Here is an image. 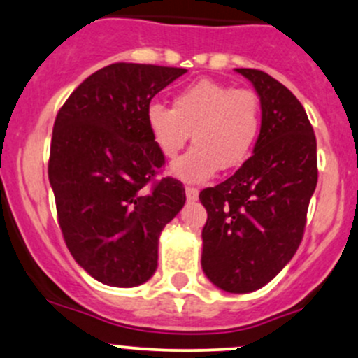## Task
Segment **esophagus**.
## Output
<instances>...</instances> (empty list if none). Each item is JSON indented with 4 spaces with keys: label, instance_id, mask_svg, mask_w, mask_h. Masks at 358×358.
<instances>
[{
    "label": "esophagus",
    "instance_id": "1",
    "mask_svg": "<svg viewBox=\"0 0 358 358\" xmlns=\"http://www.w3.org/2000/svg\"><path fill=\"white\" fill-rule=\"evenodd\" d=\"M198 194L199 191L196 189V187H191V186L186 187V198L189 199V201H196V199H198Z\"/></svg>",
    "mask_w": 358,
    "mask_h": 358
}]
</instances>
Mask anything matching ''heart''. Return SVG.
I'll use <instances>...</instances> for the list:
<instances>
[{"instance_id":"b5f03b06","label":"heart","mask_w":358,"mask_h":358,"mask_svg":"<svg viewBox=\"0 0 358 358\" xmlns=\"http://www.w3.org/2000/svg\"><path fill=\"white\" fill-rule=\"evenodd\" d=\"M145 119L165 159H176L193 131L194 147L171 172L182 180L203 182L217 169L230 171L251 157L263 128V106L252 90L203 78L180 88L172 107L148 103Z\"/></svg>"}]
</instances>
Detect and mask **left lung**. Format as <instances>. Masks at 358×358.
<instances>
[{"label": "left lung", "mask_w": 358, "mask_h": 358, "mask_svg": "<svg viewBox=\"0 0 358 358\" xmlns=\"http://www.w3.org/2000/svg\"><path fill=\"white\" fill-rule=\"evenodd\" d=\"M263 106L252 157L215 187L199 193L208 218L201 266L210 282L248 294L271 282L301 245L317 184L316 136L302 103L268 73L236 68Z\"/></svg>", "instance_id": "left-lung-1"}]
</instances>
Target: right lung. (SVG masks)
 <instances>
[{"label":"right lung","mask_w":358,"mask_h":358,"mask_svg":"<svg viewBox=\"0 0 358 358\" xmlns=\"http://www.w3.org/2000/svg\"><path fill=\"white\" fill-rule=\"evenodd\" d=\"M184 73L109 64L80 83L56 116L48 171L57 222L76 263L103 285L147 282L160 232L186 203L182 182L155 180L165 157L145 119L152 99Z\"/></svg>","instance_id":"1"}]
</instances>
